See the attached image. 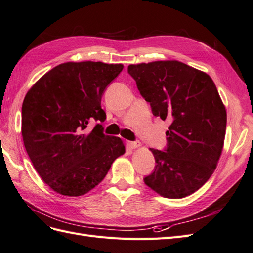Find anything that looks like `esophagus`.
<instances>
[{"instance_id":"obj_1","label":"esophagus","mask_w":253,"mask_h":253,"mask_svg":"<svg viewBox=\"0 0 253 253\" xmlns=\"http://www.w3.org/2000/svg\"><path fill=\"white\" fill-rule=\"evenodd\" d=\"M128 145L130 148L134 149V148H138L141 146V143L139 141H135V142H128Z\"/></svg>"}]
</instances>
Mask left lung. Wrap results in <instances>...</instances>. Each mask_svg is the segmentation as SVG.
<instances>
[{"mask_svg": "<svg viewBox=\"0 0 253 253\" xmlns=\"http://www.w3.org/2000/svg\"><path fill=\"white\" fill-rule=\"evenodd\" d=\"M155 117L171 123L167 148H151L156 167L144 182L167 198H183L213 174L223 146L227 112L212 78L176 60L130 64Z\"/></svg>", "mask_w": 253, "mask_h": 253, "instance_id": "8db88e82", "label": "left lung"}]
</instances>
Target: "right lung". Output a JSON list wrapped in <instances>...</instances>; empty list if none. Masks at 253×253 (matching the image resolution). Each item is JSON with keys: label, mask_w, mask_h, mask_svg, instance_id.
Returning a JSON list of instances; mask_svg holds the SVG:
<instances>
[{"label": "right lung", "mask_w": 253, "mask_h": 253, "mask_svg": "<svg viewBox=\"0 0 253 253\" xmlns=\"http://www.w3.org/2000/svg\"><path fill=\"white\" fill-rule=\"evenodd\" d=\"M123 64L66 62L43 75L22 105V136L36 170L50 189L64 196H82L102 181L125 153L118 136L106 135L100 102Z\"/></svg>", "instance_id": "obj_1"}]
</instances>
